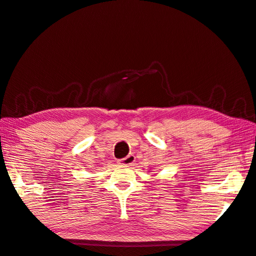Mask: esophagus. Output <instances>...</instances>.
I'll return each mask as SVG.
<instances>
[{
  "mask_svg": "<svg viewBox=\"0 0 256 256\" xmlns=\"http://www.w3.org/2000/svg\"><path fill=\"white\" fill-rule=\"evenodd\" d=\"M136 161V156L134 154H129L128 156H126L122 160L119 161V164H122V166H132Z\"/></svg>",
  "mask_w": 256,
  "mask_h": 256,
  "instance_id": "34e87169",
  "label": "esophagus"
}]
</instances>
